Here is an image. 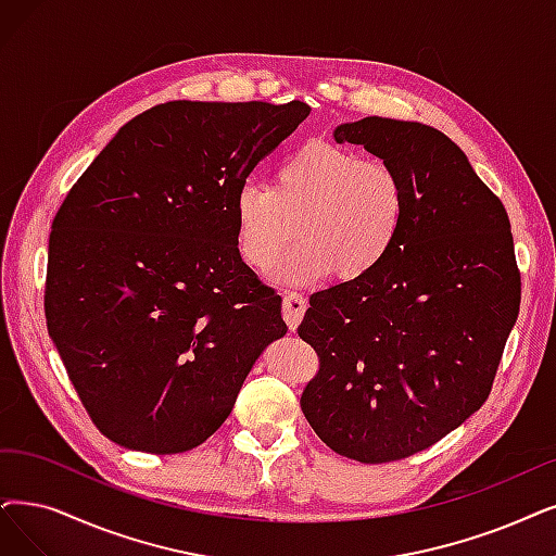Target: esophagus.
I'll return each instance as SVG.
<instances>
[{
    "label": "esophagus",
    "instance_id": "34e87169",
    "mask_svg": "<svg viewBox=\"0 0 556 556\" xmlns=\"http://www.w3.org/2000/svg\"><path fill=\"white\" fill-rule=\"evenodd\" d=\"M305 307H307V301L303 299V294H299V292L282 294V317H285L287 326H290V330H296V326L301 324V319L305 315Z\"/></svg>",
    "mask_w": 556,
    "mask_h": 556
}]
</instances>
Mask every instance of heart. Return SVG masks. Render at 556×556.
I'll return each instance as SVG.
<instances>
[{"label":"heart","instance_id":"b5f03b06","mask_svg":"<svg viewBox=\"0 0 556 556\" xmlns=\"http://www.w3.org/2000/svg\"><path fill=\"white\" fill-rule=\"evenodd\" d=\"M408 207L404 177L383 160L315 141L285 157L274 187L243 180L232 201L237 249L262 271L292 237L271 278L305 285L328 276L353 280L374 271L394 249Z\"/></svg>","mask_w":556,"mask_h":556}]
</instances>
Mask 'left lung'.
Masks as SVG:
<instances>
[{
	"mask_svg": "<svg viewBox=\"0 0 556 556\" xmlns=\"http://www.w3.org/2000/svg\"><path fill=\"white\" fill-rule=\"evenodd\" d=\"M404 177L392 253L367 276L309 296L299 336L319 355L301 410L361 463L431 447L491 394L520 309L514 235L500 198L440 129L367 116L332 131Z\"/></svg>",
	"mask_w": 556,
	"mask_h": 556,
	"instance_id": "obj_1",
	"label": "left lung"
}]
</instances>
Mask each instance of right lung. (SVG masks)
Masks as SVG:
<instances>
[{"label": "right lung", "instance_id": "right-lung-1", "mask_svg": "<svg viewBox=\"0 0 556 556\" xmlns=\"http://www.w3.org/2000/svg\"><path fill=\"white\" fill-rule=\"evenodd\" d=\"M307 116L299 100L157 104L65 195L50 235L48 330L116 445L198 447L287 332L280 296L241 262L232 201Z\"/></svg>", "mask_w": 556, "mask_h": 556}]
</instances>
